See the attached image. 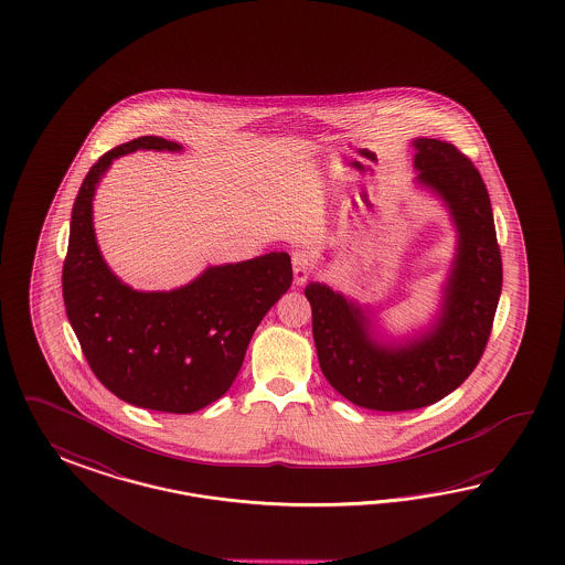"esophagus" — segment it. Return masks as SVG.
<instances>
[{
	"label": "esophagus",
	"mask_w": 565,
	"mask_h": 565,
	"mask_svg": "<svg viewBox=\"0 0 565 565\" xmlns=\"http://www.w3.org/2000/svg\"><path fill=\"white\" fill-rule=\"evenodd\" d=\"M291 267H294V281L298 286H302L308 277H312L315 269H317L315 260L308 255L307 250H296L291 255Z\"/></svg>",
	"instance_id": "1"
}]
</instances>
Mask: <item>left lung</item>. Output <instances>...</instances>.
Returning <instances> with one entry per match:
<instances>
[{
  "label": "left lung",
  "instance_id": "8db88e82",
  "mask_svg": "<svg viewBox=\"0 0 565 565\" xmlns=\"http://www.w3.org/2000/svg\"><path fill=\"white\" fill-rule=\"evenodd\" d=\"M418 180L444 196L458 225V255L444 312L420 340L387 348L369 335L359 307L323 284L307 286L321 371L360 408H425L458 390L487 348L503 284L493 209L475 163L451 142L414 140Z\"/></svg>",
  "mask_w": 565,
  "mask_h": 565
}]
</instances>
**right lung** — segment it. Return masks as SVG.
I'll list each match as a JSON object with an SVG mask.
<instances>
[{"label": "right lung", "instance_id": "add662e5", "mask_svg": "<svg viewBox=\"0 0 565 565\" xmlns=\"http://www.w3.org/2000/svg\"><path fill=\"white\" fill-rule=\"evenodd\" d=\"M137 149L182 147L135 138L88 170L72 206L64 305L90 371L111 394L138 408L190 414L234 383L255 329L291 286L290 255L211 267L180 290L145 294L124 286L99 253L93 194L109 163Z\"/></svg>", "mask_w": 565, "mask_h": 565}]
</instances>
